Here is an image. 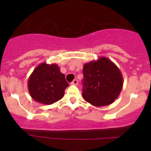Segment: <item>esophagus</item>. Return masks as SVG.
<instances>
[{"label": "esophagus", "mask_w": 151, "mask_h": 151, "mask_svg": "<svg viewBox=\"0 0 151 151\" xmlns=\"http://www.w3.org/2000/svg\"><path fill=\"white\" fill-rule=\"evenodd\" d=\"M71 85H78V80H77V79L73 80V82H71Z\"/></svg>", "instance_id": "34e87169"}]
</instances>
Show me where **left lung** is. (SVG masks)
<instances>
[{
  "label": "left lung",
  "instance_id": "left-lung-1",
  "mask_svg": "<svg viewBox=\"0 0 151 151\" xmlns=\"http://www.w3.org/2000/svg\"><path fill=\"white\" fill-rule=\"evenodd\" d=\"M82 96L95 106L111 104L120 94L123 78L120 70L106 57L85 63L83 66Z\"/></svg>",
  "mask_w": 151,
  "mask_h": 151
}]
</instances>
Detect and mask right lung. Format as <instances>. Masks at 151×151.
<instances>
[{
  "mask_svg": "<svg viewBox=\"0 0 151 151\" xmlns=\"http://www.w3.org/2000/svg\"><path fill=\"white\" fill-rule=\"evenodd\" d=\"M69 86L65 75L57 64H39L28 80V88L32 99L43 104H52L64 96Z\"/></svg>",
  "mask_w": 151,
  "mask_h": 151,
  "instance_id": "1",
  "label": "right lung"
}]
</instances>
